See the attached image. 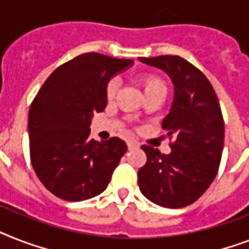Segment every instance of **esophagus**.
Masks as SVG:
<instances>
[{"mask_svg": "<svg viewBox=\"0 0 249 249\" xmlns=\"http://www.w3.org/2000/svg\"><path fill=\"white\" fill-rule=\"evenodd\" d=\"M128 148L129 149L138 148V143L134 142V141H129V142H128Z\"/></svg>", "mask_w": 249, "mask_h": 249, "instance_id": "1", "label": "esophagus"}]
</instances>
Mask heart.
I'll list each match as a JSON object with an SVG mask.
<instances>
[{
  "label": "heart",
  "mask_w": 249,
  "mask_h": 249,
  "mask_svg": "<svg viewBox=\"0 0 249 249\" xmlns=\"http://www.w3.org/2000/svg\"><path fill=\"white\" fill-rule=\"evenodd\" d=\"M139 84L143 88V92L144 94H149V93L153 92H165L166 88H165V83L162 82V79L159 78L157 75H153V74H144V75H141L138 79ZM119 88V82L116 79H111L110 82L107 83L106 86V97L107 100H112L118 92Z\"/></svg>",
  "instance_id": "obj_1"
}]
</instances>
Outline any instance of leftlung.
Listing matches in <instances>:
<instances>
[{"label": "left lung", "mask_w": 249, "mask_h": 249, "mask_svg": "<svg viewBox=\"0 0 249 249\" xmlns=\"http://www.w3.org/2000/svg\"><path fill=\"white\" fill-rule=\"evenodd\" d=\"M171 79L174 100L162 120L171 152L142 145L147 162L138 185L147 199L166 209H181L201 197L215 179L224 148V119L210 80L180 56L139 57Z\"/></svg>", "instance_id": "obj_1"}]
</instances>
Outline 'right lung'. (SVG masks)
<instances>
[{"mask_svg":"<svg viewBox=\"0 0 249 249\" xmlns=\"http://www.w3.org/2000/svg\"><path fill=\"white\" fill-rule=\"evenodd\" d=\"M131 60L89 52L58 66L30 105V160L56 197L80 202L101 195L126 152V143L89 138L93 115L107 105L106 86Z\"/></svg>","mask_w":249,"mask_h":249,"instance_id":"add662e5","label":"right lung"}]
</instances>
